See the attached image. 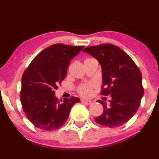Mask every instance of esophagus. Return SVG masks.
<instances>
[{
	"instance_id": "1",
	"label": "esophagus",
	"mask_w": 159,
	"mask_h": 159,
	"mask_svg": "<svg viewBox=\"0 0 159 159\" xmlns=\"http://www.w3.org/2000/svg\"><path fill=\"white\" fill-rule=\"evenodd\" d=\"M81 102L84 103V104H92V102L91 101H89V100H85V99H82L81 100Z\"/></svg>"
}]
</instances>
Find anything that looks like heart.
Returning a JSON list of instances; mask_svg holds the SVG:
<instances>
[{
    "label": "heart",
    "instance_id": "1",
    "mask_svg": "<svg viewBox=\"0 0 159 159\" xmlns=\"http://www.w3.org/2000/svg\"><path fill=\"white\" fill-rule=\"evenodd\" d=\"M89 60V59H87ZM95 85L91 83H89V84H80V86L78 87L77 91L79 94L84 97H91L93 93V89H94Z\"/></svg>",
    "mask_w": 159,
    "mask_h": 159
}]
</instances>
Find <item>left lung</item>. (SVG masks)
I'll list each match as a JSON object with an SVG mask.
<instances>
[{"label":"left lung","instance_id":"8db88e82","mask_svg":"<svg viewBox=\"0 0 159 159\" xmlns=\"http://www.w3.org/2000/svg\"><path fill=\"white\" fill-rule=\"evenodd\" d=\"M84 52L101 64L103 85L101 94L110 96V106L99 100L104 111L95 121L102 126L117 127L128 122L136 113L143 96L142 74L133 59L111 44L88 47Z\"/></svg>","mask_w":159,"mask_h":159}]
</instances>
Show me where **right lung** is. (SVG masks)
<instances>
[{
  "mask_svg": "<svg viewBox=\"0 0 159 159\" xmlns=\"http://www.w3.org/2000/svg\"><path fill=\"white\" fill-rule=\"evenodd\" d=\"M84 47L52 44L39 53L24 70L20 99L26 117L37 128L58 129L66 123L73 105L80 102L71 97L61 102L55 93L66 76L70 60Z\"/></svg>",
  "mask_w": 159,
  "mask_h": 159,
  "instance_id": "1",
  "label": "right lung"
}]
</instances>
